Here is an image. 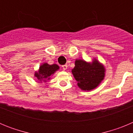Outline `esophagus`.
I'll use <instances>...</instances> for the list:
<instances>
[{"mask_svg":"<svg viewBox=\"0 0 133 133\" xmlns=\"http://www.w3.org/2000/svg\"><path fill=\"white\" fill-rule=\"evenodd\" d=\"M62 67H63V69H64V70H66V69H67L68 66H67V64H64V65L62 66Z\"/></svg>","mask_w":133,"mask_h":133,"instance_id":"34e87169","label":"esophagus"}]
</instances>
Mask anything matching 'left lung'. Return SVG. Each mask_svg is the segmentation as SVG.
I'll return each instance as SVG.
<instances>
[{"mask_svg":"<svg viewBox=\"0 0 133 133\" xmlns=\"http://www.w3.org/2000/svg\"><path fill=\"white\" fill-rule=\"evenodd\" d=\"M72 72L78 81L79 88L84 90H90L97 87L104 77V66L96 60L91 64L83 60H77Z\"/></svg>","mask_w":133,"mask_h":133,"instance_id":"1","label":"left lung"}]
</instances>
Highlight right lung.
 Wrapping results in <instances>:
<instances>
[{
    "label": "right lung",
    "mask_w": 133,
    "mask_h": 133,
    "mask_svg": "<svg viewBox=\"0 0 133 133\" xmlns=\"http://www.w3.org/2000/svg\"><path fill=\"white\" fill-rule=\"evenodd\" d=\"M58 69L59 66L57 64H49L47 63H44L40 66L38 72L35 73V77H37L38 80H43V81L46 82V80L49 79L51 75Z\"/></svg>",
    "instance_id": "obj_1"
}]
</instances>
